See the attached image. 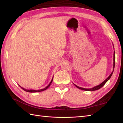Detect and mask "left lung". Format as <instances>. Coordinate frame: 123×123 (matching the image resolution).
<instances>
[{"mask_svg":"<svg viewBox=\"0 0 123 123\" xmlns=\"http://www.w3.org/2000/svg\"><path fill=\"white\" fill-rule=\"evenodd\" d=\"M114 66H115V51H114V54H113V71H112V72L111 73V74H110L109 76V77H108V78H107L106 80H104V81L102 83H100V85H98V86H94V87H92V88H91V89H85V88H83V87H79V86H76V85H75L74 83V85L77 87V88H78V89H80V90H85V91H96V90H98V89H100L101 87H102L105 85V83H106L108 81V80L110 79L111 76L112 75V74H113V73Z\"/></svg>","mask_w":123,"mask_h":123,"instance_id":"8db88e82","label":"left lung"}]
</instances>
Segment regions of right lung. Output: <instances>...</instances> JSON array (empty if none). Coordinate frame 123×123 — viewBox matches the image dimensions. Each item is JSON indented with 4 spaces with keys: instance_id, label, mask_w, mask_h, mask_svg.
Returning a JSON list of instances; mask_svg holds the SVG:
<instances>
[{
    "instance_id": "add662e5",
    "label": "right lung",
    "mask_w": 123,
    "mask_h": 123,
    "mask_svg": "<svg viewBox=\"0 0 123 123\" xmlns=\"http://www.w3.org/2000/svg\"><path fill=\"white\" fill-rule=\"evenodd\" d=\"M53 78H54V77H52V79H51V81H50V82L49 83V85L46 86V87H45V88H44V89H41V90H28V89H24V88H23V87H21L20 86H19L21 88H22L23 90H24L25 91H26V92H30V93H35V92H42V91H45V90H46V89H47L50 86V85H51V83H52V80H53Z\"/></svg>"
}]
</instances>
